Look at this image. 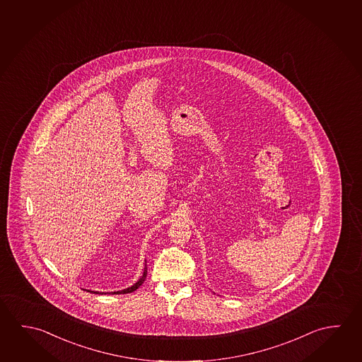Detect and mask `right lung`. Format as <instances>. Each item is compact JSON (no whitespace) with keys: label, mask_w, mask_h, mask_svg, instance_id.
Masks as SVG:
<instances>
[{"label":"right lung","mask_w":362,"mask_h":362,"mask_svg":"<svg viewBox=\"0 0 362 362\" xmlns=\"http://www.w3.org/2000/svg\"><path fill=\"white\" fill-rule=\"evenodd\" d=\"M147 276V266H146V260H145V268H144V273H142V276H141L139 281L134 284V285L131 286V287H127V288H124V290H121V291H115V292H109V293H112V295H119V293H129V292H134L140 287L144 282H145V279H146ZM85 291L91 292V293H104V292L99 291H90V290H85ZM107 293V292H105Z\"/></svg>","instance_id":"1"}]
</instances>
